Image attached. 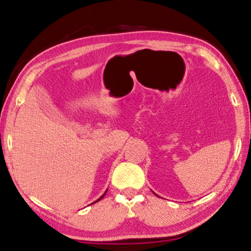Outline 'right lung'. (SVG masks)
<instances>
[{
    "label": "right lung",
    "instance_id": "1",
    "mask_svg": "<svg viewBox=\"0 0 251 251\" xmlns=\"http://www.w3.org/2000/svg\"><path fill=\"white\" fill-rule=\"evenodd\" d=\"M106 193H107V190H106V192H105V193H104L103 195H101V196H100V197L99 199H97V201H94V202H97V201H100V199H101V198H103V197L105 196V194H106ZM94 202H93V203H94Z\"/></svg>",
    "mask_w": 251,
    "mask_h": 251
}]
</instances>
